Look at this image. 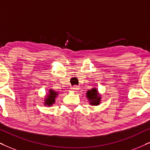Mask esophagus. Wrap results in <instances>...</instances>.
I'll return each instance as SVG.
<instances>
[{
    "mask_svg": "<svg viewBox=\"0 0 150 150\" xmlns=\"http://www.w3.org/2000/svg\"><path fill=\"white\" fill-rule=\"evenodd\" d=\"M79 89V86H77V85H75V86H73L71 87V90L73 91H75V92H77Z\"/></svg>",
    "mask_w": 150,
    "mask_h": 150,
    "instance_id": "obj_1",
    "label": "esophagus"
}]
</instances>
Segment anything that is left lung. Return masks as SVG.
<instances>
[{"label":"left lung","instance_id":"8db88e82","mask_svg":"<svg viewBox=\"0 0 150 150\" xmlns=\"http://www.w3.org/2000/svg\"><path fill=\"white\" fill-rule=\"evenodd\" d=\"M86 97L88 100L89 104L92 106H98L100 104L101 96L98 93V89L93 88L86 92Z\"/></svg>","mask_w":150,"mask_h":150}]
</instances>
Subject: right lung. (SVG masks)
Listing matches in <instances>:
<instances>
[{"label": "right lung", "mask_w": 150, "mask_h": 150, "mask_svg": "<svg viewBox=\"0 0 150 150\" xmlns=\"http://www.w3.org/2000/svg\"><path fill=\"white\" fill-rule=\"evenodd\" d=\"M59 93L57 92L54 91L52 90V89H50L49 90V92L48 95L46 96V97L45 98V102H44V105L45 106H48V107H50L52 106L53 104L55 102V99L57 97V96Z\"/></svg>", "instance_id": "right-lung-1"}]
</instances>
